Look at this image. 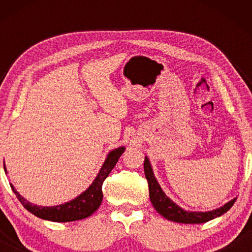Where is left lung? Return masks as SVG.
I'll use <instances>...</instances> for the list:
<instances>
[{
	"label": "left lung",
	"instance_id": "left-lung-1",
	"mask_svg": "<svg viewBox=\"0 0 252 252\" xmlns=\"http://www.w3.org/2000/svg\"><path fill=\"white\" fill-rule=\"evenodd\" d=\"M144 174L148 180V185H149V197L150 201L153 203L154 208L156 211L163 216L165 219L171 220V221L181 222V223H203L217 218V217L222 216L228 210L232 208L234 203H235L236 198H233L226 204L220 206L218 209L212 210V211H186L182 208H180L178 204L172 201L170 197L163 191V189L158 184L156 177H155L153 167H151L149 158L146 156L144 158Z\"/></svg>",
	"mask_w": 252,
	"mask_h": 252
}]
</instances>
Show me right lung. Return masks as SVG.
Listing matches in <instances>:
<instances>
[{"instance_id": "1", "label": "right lung", "mask_w": 252, "mask_h": 252, "mask_svg": "<svg viewBox=\"0 0 252 252\" xmlns=\"http://www.w3.org/2000/svg\"><path fill=\"white\" fill-rule=\"evenodd\" d=\"M124 151H125V147L116 148V149L110 151L93 184L84 192H81L77 197L64 203V204L55 206H41L32 204L17 191V189L13 187L12 184H10V186H11L12 191L15 192L17 198L19 199L24 208L41 219L55 222H67L85 219L92 216L101 205L103 199V181L105 180L110 172L112 171V168L115 167V165ZM4 171L6 173L5 167Z\"/></svg>"}]
</instances>
